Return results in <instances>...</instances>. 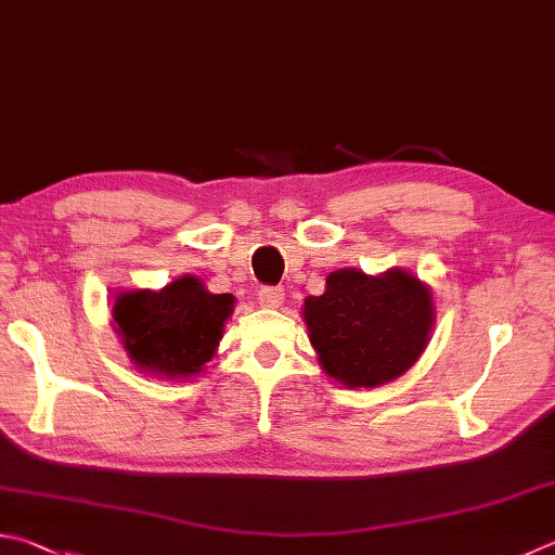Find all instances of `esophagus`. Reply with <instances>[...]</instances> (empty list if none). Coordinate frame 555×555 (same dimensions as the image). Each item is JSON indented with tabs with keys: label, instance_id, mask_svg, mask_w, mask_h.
Listing matches in <instances>:
<instances>
[{
	"label": "esophagus",
	"instance_id": "obj_1",
	"mask_svg": "<svg viewBox=\"0 0 555 555\" xmlns=\"http://www.w3.org/2000/svg\"><path fill=\"white\" fill-rule=\"evenodd\" d=\"M258 301H260V307H266V309H278V307H282V301H285V289H282V287H260L258 289Z\"/></svg>",
	"mask_w": 555,
	"mask_h": 555
}]
</instances>
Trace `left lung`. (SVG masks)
I'll use <instances>...</instances> for the list:
<instances>
[{
	"mask_svg": "<svg viewBox=\"0 0 555 555\" xmlns=\"http://www.w3.org/2000/svg\"><path fill=\"white\" fill-rule=\"evenodd\" d=\"M433 317L430 289L403 270L379 278L336 270L326 292L305 301L321 367L345 386L367 389L396 379L421 358Z\"/></svg>",
	"mask_w": 555,
	"mask_h": 555,
	"instance_id": "8db88e82",
	"label": "left lung"
}]
</instances>
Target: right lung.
Masks as SVG:
<instances>
[{"label": "right lung", "instance_id": "right-lung-1", "mask_svg": "<svg viewBox=\"0 0 555 555\" xmlns=\"http://www.w3.org/2000/svg\"><path fill=\"white\" fill-rule=\"evenodd\" d=\"M232 309V295H212L185 275L162 292H125L115 299L113 321L140 370L183 379L212 360Z\"/></svg>", "mask_w": 555, "mask_h": 555}]
</instances>
